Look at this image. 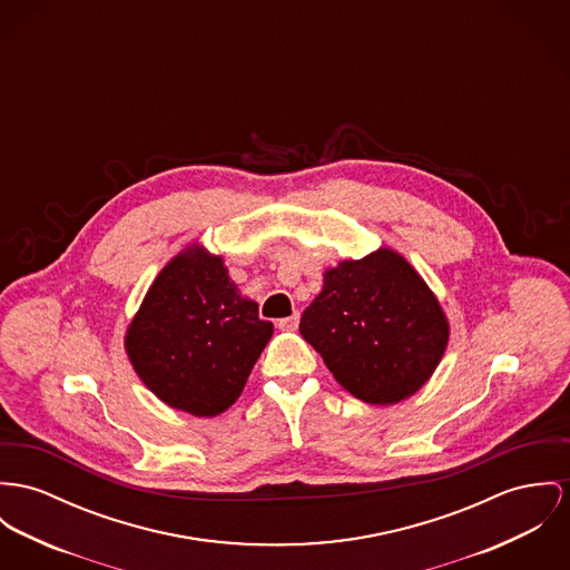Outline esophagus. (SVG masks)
Segmentation results:
<instances>
[{
  "instance_id": "obj_1",
  "label": "esophagus",
  "mask_w": 570,
  "mask_h": 570,
  "mask_svg": "<svg viewBox=\"0 0 570 570\" xmlns=\"http://www.w3.org/2000/svg\"><path fill=\"white\" fill-rule=\"evenodd\" d=\"M297 325H299V312H297V309H295L291 316L279 318V321H277V327H279V330H286V332L297 330Z\"/></svg>"
}]
</instances>
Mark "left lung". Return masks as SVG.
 <instances>
[{
	"instance_id": "8db88e82",
	"label": "left lung",
	"mask_w": 570,
	"mask_h": 570,
	"mask_svg": "<svg viewBox=\"0 0 570 570\" xmlns=\"http://www.w3.org/2000/svg\"><path fill=\"white\" fill-rule=\"evenodd\" d=\"M299 332L336 382L373 405L416 393L449 341L439 299L391 249L330 268Z\"/></svg>"
}]
</instances>
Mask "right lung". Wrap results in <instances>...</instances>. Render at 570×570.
I'll list each match as a JSON object with an SVG mask.
<instances>
[{
    "label": "right lung",
    "mask_w": 570,
    "mask_h": 570,
    "mask_svg": "<svg viewBox=\"0 0 570 570\" xmlns=\"http://www.w3.org/2000/svg\"><path fill=\"white\" fill-rule=\"evenodd\" d=\"M273 323L243 299L217 256L179 254L151 284L126 350L145 386L193 416H217L245 389Z\"/></svg>",
    "instance_id": "1"
}]
</instances>
